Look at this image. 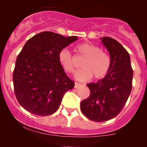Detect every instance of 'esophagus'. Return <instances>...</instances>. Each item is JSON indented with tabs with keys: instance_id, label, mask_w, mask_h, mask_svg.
Instances as JSON below:
<instances>
[{
	"instance_id": "obj_1",
	"label": "esophagus",
	"mask_w": 147,
	"mask_h": 147,
	"mask_svg": "<svg viewBox=\"0 0 147 147\" xmlns=\"http://www.w3.org/2000/svg\"><path fill=\"white\" fill-rule=\"evenodd\" d=\"M80 86H81V84H80L75 82V88H79V87H80Z\"/></svg>"
}]
</instances>
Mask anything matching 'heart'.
I'll list each match as a JSON object with an SVG mask.
<instances>
[{
    "label": "heart",
    "instance_id": "obj_1",
    "mask_svg": "<svg viewBox=\"0 0 147 147\" xmlns=\"http://www.w3.org/2000/svg\"><path fill=\"white\" fill-rule=\"evenodd\" d=\"M77 50L86 57L82 63L83 68L75 72V77L80 82H86L94 77L95 79L104 78L109 71L111 59L106 52H103L97 45L90 43H84L77 45ZM60 65L68 73L75 70L72 56L68 49L64 48L58 55Z\"/></svg>",
    "mask_w": 147,
    "mask_h": 147
}]
</instances>
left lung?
I'll list each match as a JSON object with an SVG mask.
<instances>
[{"label": "left lung", "instance_id": "1", "mask_svg": "<svg viewBox=\"0 0 147 147\" xmlns=\"http://www.w3.org/2000/svg\"><path fill=\"white\" fill-rule=\"evenodd\" d=\"M110 54L111 67L104 78L86 86L90 96L81 102V111L94 122H106L120 113L132 90L133 69L129 52L110 37L101 38Z\"/></svg>", "mask_w": 147, "mask_h": 147}]
</instances>
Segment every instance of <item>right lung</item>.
I'll list each match as a JSON object with an SVG mask.
<instances>
[{
	"label": "right lung",
	"mask_w": 147,
	"mask_h": 147,
	"mask_svg": "<svg viewBox=\"0 0 147 147\" xmlns=\"http://www.w3.org/2000/svg\"><path fill=\"white\" fill-rule=\"evenodd\" d=\"M43 32L30 38L18 55L13 73L15 95L27 111L47 116L58 110L64 94L75 86L59 61V52L77 41Z\"/></svg>",
	"instance_id": "1"
}]
</instances>
